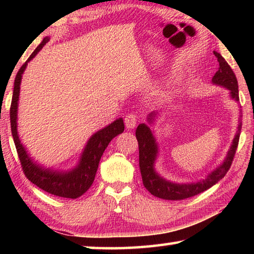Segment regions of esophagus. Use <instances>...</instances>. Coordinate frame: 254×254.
I'll return each mask as SVG.
<instances>
[{"label":"esophagus","instance_id":"esophagus-1","mask_svg":"<svg viewBox=\"0 0 254 254\" xmlns=\"http://www.w3.org/2000/svg\"><path fill=\"white\" fill-rule=\"evenodd\" d=\"M136 122H137V117L133 113L127 114L126 119H124V123H126V127H127V128H128V130L134 128L136 126Z\"/></svg>","mask_w":254,"mask_h":254}]
</instances>
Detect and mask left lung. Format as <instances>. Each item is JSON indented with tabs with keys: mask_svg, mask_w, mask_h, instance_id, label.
Listing matches in <instances>:
<instances>
[{
	"mask_svg": "<svg viewBox=\"0 0 254 254\" xmlns=\"http://www.w3.org/2000/svg\"><path fill=\"white\" fill-rule=\"evenodd\" d=\"M214 55L217 58L218 64H220V68H218L216 74L213 76L212 81L214 84L222 85L229 88L231 91V96L235 98L236 101H239V85L234 71L232 70V68L226 63V60L222 57L221 54L214 51ZM153 115L154 113L149 114V122H152ZM241 127H242V123H241L240 120L239 128L233 140V144H232L223 165L218 167L216 170H214L212 174H209L207 178L201 180V182L179 185L167 182L154 171L153 162L156 160L158 152L156 141H154V137L149 127L145 126V124H139L135 131V136L137 143H139V166L144 187L153 196L168 200H183L207 190L208 188L220 182L222 178H224V176L231 168L236 149H238Z\"/></svg>",
	"mask_w": 254,
	"mask_h": 254,
	"instance_id": "left-lung-1",
	"label": "left lung"
}]
</instances>
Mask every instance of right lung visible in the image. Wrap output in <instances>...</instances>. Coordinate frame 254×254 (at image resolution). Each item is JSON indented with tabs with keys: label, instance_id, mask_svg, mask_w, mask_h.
<instances>
[{
	"label": "right lung",
	"instance_id": "obj_1",
	"mask_svg": "<svg viewBox=\"0 0 254 254\" xmlns=\"http://www.w3.org/2000/svg\"><path fill=\"white\" fill-rule=\"evenodd\" d=\"M48 41L49 38H45L42 40L41 44L37 47L36 50L28 58L27 62L21 66L18 74L15 76L13 96H12L10 107L12 136H13L16 152H18L20 159L21 168H22L25 177L30 182L51 195L64 197V198H78L92 186L103 152L105 151L111 140L124 131V123L122 119H119L103 128V130L96 132L88 140L79 165L69 173H56V171H51L49 169H42L41 167L33 163L31 159L28 157L27 152H25L24 148L19 140L18 131H16V111H18L21 77H22L25 67H27L30 60L39 53L42 47Z\"/></svg>",
	"mask_w": 254,
	"mask_h": 254
}]
</instances>
